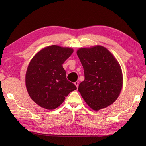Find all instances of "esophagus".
<instances>
[{
    "label": "esophagus",
    "mask_w": 146,
    "mask_h": 146,
    "mask_svg": "<svg viewBox=\"0 0 146 146\" xmlns=\"http://www.w3.org/2000/svg\"><path fill=\"white\" fill-rule=\"evenodd\" d=\"M78 83H79V82H76L74 83V84H75V85L76 86V87L78 88Z\"/></svg>",
    "instance_id": "1"
}]
</instances>
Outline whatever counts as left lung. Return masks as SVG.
<instances>
[{
	"label": "left lung",
	"instance_id": "left-lung-1",
	"mask_svg": "<svg viewBox=\"0 0 146 146\" xmlns=\"http://www.w3.org/2000/svg\"><path fill=\"white\" fill-rule=\"evenodd\" d=\"M84 69L85 80L78 91L89 107L98 111L111 105L121 91V66L107 48L101 46L80 48L77 51Z\"/></svg>",
	"mask_w": 146,
	"mask_h": 146
}]
</instances>
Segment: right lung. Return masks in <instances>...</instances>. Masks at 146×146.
I'll return each instance as SVG.
<instances>
[{
    "mask_svg": "<svg viewBox=\"0 0 146 146\" xmlns=\"http://www.w3.org/2000/svg\"><path fill=\"white\" fill-rule=\"evenodd\" d=\"M74 52L73 48L53 45L35 55L28 66L25 85L35 103L48 110L58 107L70 92L77 90L66 78L63 64Z\"/></svg>",
    "mask_w": 146,
    "mask_h": 146,
    "instance_id": "right-lung-1",
    "label": "right lung"
}]
</instances>
